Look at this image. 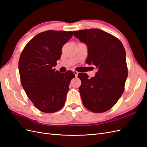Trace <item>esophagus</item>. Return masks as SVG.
Instances as JSON below:
<instances>
[{"label":"esophagus","instance_id":"1","mask_svg":"<svg viewBox=\"0 0 147 147\" xmlns=\"http://www.w3.org/2000/svg\"><path fill=\"white\" fill-rule=\"evenodd\" d=\"M73 72L74 73V74H75V77H77V76H78V72H77V71H76V70H73Z\"/></svg>","mask_w":147,"mask_h":147}]
</instances>
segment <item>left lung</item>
I'll return each instance as SVG.
<instances>
[{
    "mask_svg": "<svg viewBox=\"0 0 147 147\" xmlns=\"http://www.w3.org/2000/svg\"><path fill=\"white\" fill-rule=\"evenodd\" d=\"M74 35L88 46L86 63L98 69L90 79L86 74H78L83 104L92 112H105L124 91L128 74L125 49L118 38L99 29L74 31Z\"/></svg>",
    "mask_w": 147,
    "mask_h": 147,
    "instance_id": "left-lung-1",
    "label": "left lung"
}]
</instances>
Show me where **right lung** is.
Wrapping results in <instances>:
<instances>
[{
  "label": "right lung",
  "mask_w": 147,
  "mask_h": 147,
  "mask_svg": "<svg viewBox=\"0 0 147 147\" xmlns=\"http://www.w3.org/2000/svg\"><path fill=\"white\" fill-rule=\"evenodd\" d=\"M72 35V31L47 30L35 35L21 52L18 68L22 86L42 112H56L65 104L75 74L70 70L61 74L53 67L60 59L62 48Z\"/></svg>",
  "instance_id": "add662e5"
}]
</instances>
